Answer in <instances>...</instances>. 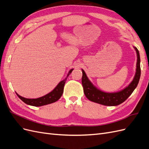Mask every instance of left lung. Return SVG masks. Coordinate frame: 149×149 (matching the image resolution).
Here are the masks:
<instances>
[{
	"label": "left lung",
	"mask_w": 149,
	"mask_h": 149,
	"mask_svg": "<svg viewBox=\"0 0 149 149\" xmlns=\"http://www.w3.org/2000/svg\"><path fill=\"white\" fill-rule=\"evenodd\" d=\"M137 52V68L136 75L134 78L127 87H126L122 91L118 93H108L102 92L100 90L97 89L93 84L89 81L87 78L86 74L83 70H82L83 76H82V84L85 96L89 100L93 102L104 106H118L120 104L124 102L130 96L136 89L139 83L140 77H141V66H140V59L139 52L136 47H134Z\"/></svg>",
	"instance_id": "1"
}]
</instances>
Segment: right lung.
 Listing matches in <instances>:
<instances>
[{
    "label": "right lung",
    "instance_id": "add662e5",
    "mask_svg": "<svg viewBox=\"0 0 149 149\" xmlns=\"http://www.w3.org/2000/svg\"><path fill=\"white\" fill-rule=\"evenodd\" d=\"M73 70L71 69L70 71L68 74L67 75V77L63 79V81L58 84L56 87L54 89L52 92L46 94L45 96H42L41 97L36 98V99H27L25 98L20 96L17 93V95L18 96L20 100L24 102L26 104H29L30 106H42L44 105L49 104H51L53 102H55L56 101H58L62 96L63 93V89H64V86L66 83V80L67 79V78L68 77L70 74L71 73L72 71Z\"/></svg>",
    "mask_w": 149,
    "mask_h": 149
}]
</instances>
